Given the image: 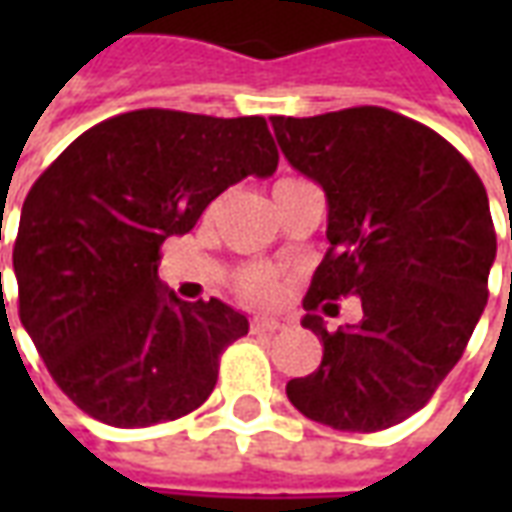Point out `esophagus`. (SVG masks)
Segmentation results:
<instances>
[{"instance_id": "esophagus-1", "label": "esophagus", "mask_w": 512, "mask_h": 512, "mask_svg": "<svg viewBox=\"0 0 512 512\" xmlns=\"http://www.w3.org/2000/svg\"><path fill=\"white\" fill-rule=\"evenodd\" d=\"M290 329V318H255L252 321V332L255 334H271V332H288Z\"/></svg>"}]
</instances>
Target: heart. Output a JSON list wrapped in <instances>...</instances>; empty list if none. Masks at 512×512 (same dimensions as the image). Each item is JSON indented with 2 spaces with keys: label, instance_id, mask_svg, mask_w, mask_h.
<instances>
[{
  "label": "heart",
  "instance_id": "obj_1",
  "mask_svg": "<svg viewBox=\"0 0 512 512\" xmlns=\"http://www.w3.org/2000/svg\"><path fill=\"white\" fill-rule=\"evenodd\" d=\"M241 290L249 299L271 301L279 293V277L266 268H249L241 274Z\"/></svg>",
  "mask_w": 512,
  "mask_h": 512
}]
</instances>
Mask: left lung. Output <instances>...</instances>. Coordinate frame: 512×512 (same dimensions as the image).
<instances>
[{"instance_id": "left-lung-1", "label": "left lung", "mask_w": 512, "mask_h": 512, "mask_svg": "<svg viewBox=\"0 0 512 512\" xmlns=\"http://www.w3.org/2000/svg\"><path fill=\"white\" fill-rule=\"evenodd\" d=\"M271 126L329 205V252L301 321L323 359L288 381L290 403L334 430L392 428L458 365L485 310L496 233L483 180L444 136L381 106ZM343 295L360 296L363 321L326 333L317 310Z\"/></svg>"}]
</instances>
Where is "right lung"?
Returning <instances> with one entry per match:
<instances>
[{
  "label": "right lung",
  "instance_id": "right-lung-1",
  "mask_svg": "<svg viewBox=\"0 0 512 512\" xmlns=\"http://www.w3.org/2000/svg\"><path fill=\"white\" fill-rule=\"evenodd\" d=\"M277 164L263 117L136 109L84 131L35 180L13 246L18 318L84 414L147 428L208 400L249 321L161 285V244Z\"/></svg>",
  "mask_w": 512,
  "mask_h": 512
}]
</instances>
